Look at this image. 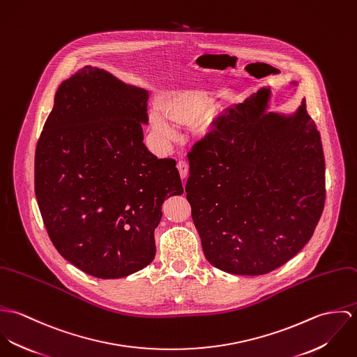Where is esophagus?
I'll return each mask as SVG.
<instances>
[{
	"instance_id": "1",
	"label": "esophagus",
	"mask_w": 357,
	"mask_h": 357,
	"mask_svg": "<svg viewBox=\"0 0 357 357\" xmlns=\"http://www.w3.org/2000/svg\"><path fill=\"white\" fill-rule=\"evenodd\" d=\"M177 169H178L180 176H181L183 178H185L187 174H188V163H187V160H185V159H180V160L177 162Z\"/></svg>"
}]
</instances>
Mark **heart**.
<instances>
[{
    "label": "heart",
    "instance_id": "obj_1",
    "mask_svg": "<svg viewBox=\"0 0 357 357\" xmlns=\"http://www.w3.org/2000/svg\"><path fill=\"white\" fill-rule=\"evenodd\" d=\"M213 107V100L204 91H185L166 96L159 105V111L151 116L153 129L162 137H172L173 128L169 120L180 125H192L206 128L207 112Z\"/></svg>",
    "mask_w": 357,
    "mask_h": 357
}]
</instances>
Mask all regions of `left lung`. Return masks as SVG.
I'll list each match as a JSON object with an SVG mask.
<instances>
[{
  "label": "left lung",
  "instance_id": "1",
  "mask_svg": "<svg viewBox=\"0 0 357 357\" xmlns=\"http://www.w3.org/2000/svg\"><path fill=\"white\" fill-rule=\"evenodd\" d=\"M271 91L231 107L188 153L185 192L206 259L265 275L309 239L326 201L320 133L305 100L293 116L265 114Z\"/></svg>",
  "mask_w": 357,
  "mask_h": 357
}]
</instances>
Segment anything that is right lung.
<instances>
[{
    "mask_svg": "<svg viewBox=\"0 0 357 357\" xmlns=\"http://www.w3.org/2000/svg\"><path fill=\"white\" fill-rule=\"evenodd\" d=\"M149 93L86 66L61 82L36 149L44 225L68 262L102 279L147 266L166 198L184 192L172 158L143 143Z\"/></svg>",
    "mask_w": 357,
    "mask_h": 357,
    "instance_id": "right-lung-1",
    "label": "right lung"
}]
</instances>
